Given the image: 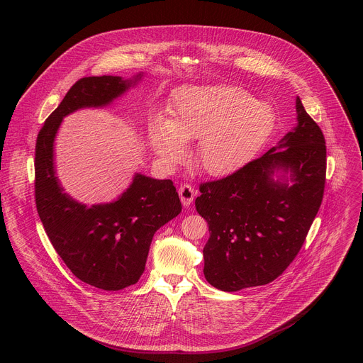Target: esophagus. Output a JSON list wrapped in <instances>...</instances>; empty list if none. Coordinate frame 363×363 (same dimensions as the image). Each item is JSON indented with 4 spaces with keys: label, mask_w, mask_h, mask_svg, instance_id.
Listing matches in <instances>:
<instances>
[{
    "label": "esophagus",
    "mask_w": 363,
    "mask_h": 363,
    "mask_svg": "<svg viewBox=\"0 0 363 363\" xmlns=\"http://www.w3.org/2000/svg\"><path fill=\"white\" fill-rule=\"evenodd\" d=\"M179 196H180V200L183 203V206H190V203L193 201L194 196H196V190L193 189L191 184H182L179 187Z\"/></svg>",
    "instance_id": "esophagus-1"
}]
</instances>
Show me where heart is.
Wrapping results in <instances>:
<instances>
[{
	"instance_id": "heart-1",
	"label": "heart",
	"mask_w": 363,
	"mask_h": 363,
	"mask_svg": "<svg viewBox=\"0 0 363 363\" xmlns=\"http://www.w3.org/2000/svg\"><path fill=\"white\" fill-rule=\"evenodd\" d=\"M274 111L240 87H186L170 100L167 118L150 124L149 140L156 156L180 163L186 144L199 138L194 159L210 176H226L262 147L274 125Z\"/></svg>"
}]
</instances>
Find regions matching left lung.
I'll return each instance as SVG.
<instances>
[{
	"label": "left lung",
	"instance_id": "left-lung-1",
	"mask_svg": "<svg viewBox=\"0 0 363 363\" xmlns=\"http://www.w3.org/2000/svg\"><path fill=\"white\" fill-rule=\"evenodd\" d=\"M296 111L298 125L276 147L200 184L196 210L210 232L203 272L216 289L238 292L273 281L305 243L323 199L326 146L299 97Z\"/></svg>",
	"mask_w": 363,
	"mask_h": 363
}]
</instances>
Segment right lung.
<instances>
[{
  "mask_svg": "<svg viewBox=\"0 0 363 363\" xmlns=\"http://www.w3.org/2000/svg\"><path fill=\"white\" fill-rule=\"evenodd\" d=\"M140 79H80L48 116L35 144V204L44 230L72 274L103 291H121L138 281L155 233L182 211V203L172 180L138 173L116 201L90 207L76 201L55 176L54 138L65 116L104 107Z\"/></svg>",
  "mask_w": 363,
  "mask_h": 363,
  "instance_id": "right-lung-1",
  "label": "right lung"
}]
</instances>
